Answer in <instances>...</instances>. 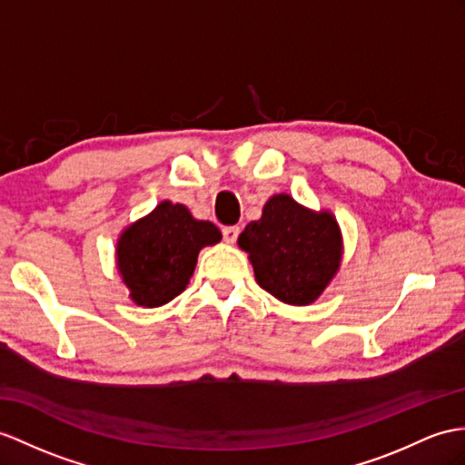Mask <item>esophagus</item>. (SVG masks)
<instances>
[{"mask_svg":"<svg viewBox=\"0 0 465 465\" xmlns=\"http://www.w3.org/2000/svg\"><path fill=\"white\" fill-rule=\"evenodd\" d=\"M239 232H241L239 226H224V229H223V239H224V242H226V244H234V241H236V236H239Z\"/></svg>","mask_w":465,"mask_h":465,"instance_id":"esophagus-1","label":"esophagus"}]
</instances>
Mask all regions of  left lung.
Returning a JSON list of instances; mask_svg holds the SVG:
<instances>
[{
    "instance_id": "8db88e82",
    "label": "left lung",
    "mask_w": 465,
    "mask_h": 465,
    "mask_svg": "<svg viewBox=\"0 0 465 465\" xmlns=\"http://www.w3.org/2000/svg\"><path fill=\"white\" fill-rule=\"evenodd\" d=\"M239 246L260 288L290 305L322 296L341 264V231L331 213L310 211L290 195H272L262 217L246 224Z\"/></svg>"
}]
</instances>
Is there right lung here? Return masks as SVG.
Wrapping results in <instances>:
<instances>
[{"label":"right lung","mask_w":465,"mask_h":465,"mask_svg":"<svg viewBox=\"0 0 465 465\" xmlns=\"http://www.w3.org/2000/svg\"><path fill=\"white\" fill-rule=\"evenodd\" d=\"M221 241L209 221H197L185 205L162 201L130 224L116 244V266L130 298L143 308H160L189 284L203 246Z\"/></svg>","instance_id":"add662e5"}]
</instances>
